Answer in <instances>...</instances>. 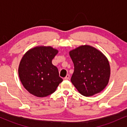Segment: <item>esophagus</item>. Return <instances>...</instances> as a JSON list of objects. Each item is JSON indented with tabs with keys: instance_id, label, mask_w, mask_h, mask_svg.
Wrapping results in <instances>:
<instances>
[{
	"instance_id": "1",
	"label": "esophagus",
	"mask_w": 127,
	"mask_h": 127,
	"mask_svg": "<svg viewBox=\"0 0 127 127\" xmlns=\"http://www.w3.org/2000/svg\"><path fill=\"white\" fill-rule=\"evenodd\" d=\"M69 78H70V75H67L66 76H65V78H64V80H68V79H69Z\"/></svg>"
}]
</instances>
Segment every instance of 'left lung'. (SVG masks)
I'll use <instances>...</instances> for the list:
<instances>
[{
    "label": "left lung",
    "mask_w": 127,
    "mask_h": 127,
    "mask_svg": "<svg viewBox=\"0 0 127 127\" xmlns=\"http://www.w3.org/2000/svg\"><path fill=\"white\" fill-rule=\"evenodd\" d=\"M69 54L74 64L71 82L79 93L90 97L104 90L110 75L107 58L89 45L79 46L70 51Z\"/></svg>",
    "instance_id": "1"
}]
</instances>
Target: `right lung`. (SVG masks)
Here are the masks:
<instances>
[{"instance_id": "obj_1", "label": "right lung", "mask_w": 127, "mask_h": 127, "mask_svg": "<svg viewBox=\"0 0 127 127\" xmlns=\"http://www.w3.org/2000/svg\"><path fill=\"white\" fill-rule=\"evenodd\" d=\"M58 53L51 46H37L28 51L22 58L18 75L24 87L30 94L44 97L55 92L63 81L52 59Z\"/></svg>"}]
</instances>
